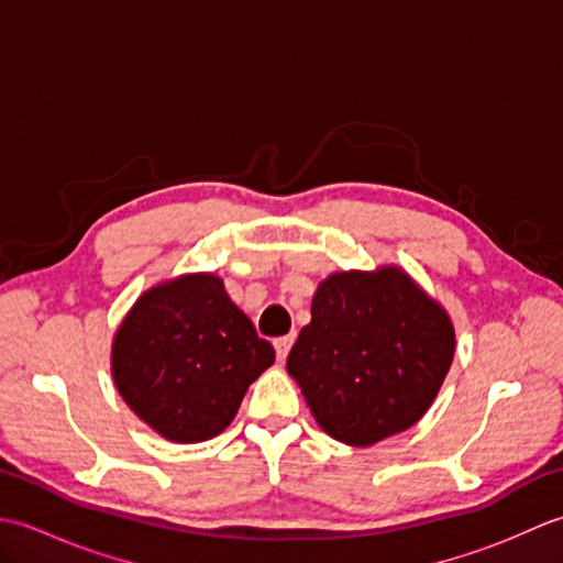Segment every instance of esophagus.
Instances as JSON below:
<instances>
[{"mask_svg":"<svg viewBox=\"0 0 563 563\" xmlns=\"http://www.w3.org/2000/svg\"><path fill=\"white\" fill-rule=\"evenodd\" d=\"M292 343H295V336L292 333H288V336H280V339H275L273 341V345H275V355H278V361L283 363L285 357H288V353H290V349H292Z\"/></svg>","mask_w":563,"mask_h":563,"instance_id":"esophagus-1","label":"esophagus"}]
</instances>
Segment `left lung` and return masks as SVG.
I'll use <instances>...</instances> for the list:
<instances>
[{"label": "left lung", "instance_id": "left-lung-1", "mask_svg": "<svg viewBox=\"0 0 563 563\" xmlns=\"http://www.w3.org/2000/svg\"><path fill=\"white\" fill-rule=\"evenodd\" d=\"M452 355L450 317L409 275L349 271L319 285L288 373L331 438L367 448L428 411Z\"/></svg>", "mask_w": 563, "mask_h": 563}]
</instances>
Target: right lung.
Wrapping results in <instances>:
<instances>
[{
    "label": "right lung",
    "mask_w": 563,
    "mask_h": 563,
    "mask_svg": "<svg viewBox=\"0 0 563 563\" xmlns=\"http://www.w3.org/2000/svg\"><path fill=\"white\" fill-rule=\"evenodd\" d=\"M113 379L142 421L174 442L210 440L275 361L273 345L210 273L147 290L113 341Z\"/></svg>",
    "instance_id": "obj_1"
}]
</instances>
